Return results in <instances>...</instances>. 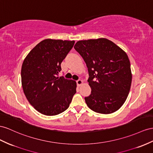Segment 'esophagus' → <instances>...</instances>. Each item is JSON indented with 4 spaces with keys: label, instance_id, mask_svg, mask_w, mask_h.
Returning <instances> with one entry per match:
<instances>
[{
    "label": "esophagus",
    "instance_id": "1",
    "mask_svg": "<svg viewBox=\"0 0 153 153\" xmlns=\"http://www.w3.org/2000/svg\"><path fill=\"white\" fill-rule=\"evenodd\" d=\"M76 83L78 86H80L82 83H83V81H82L81 79H78L76 81Z\"/></svg>",
    "mask_w": 153,
    "mask_h": 153
}]
</instances>
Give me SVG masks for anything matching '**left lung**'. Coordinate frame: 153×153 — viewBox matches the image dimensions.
Segmentation results:
<instances>
[{
  "label": "left lung",
  "instance_id": "left-lung-1",
  "mask_svg": "<svg viewBox=\"0 0 153 153\" xmlns=\"http://www.w3.org/2000/svg\"><path fill=\"white\" fill-rule=\"evenodd\" d=\"M74 49L88 68L91 94L85 97L88 107L97 113L111 114L122 106L132 82L127 53L107 39L79 41Z\"/></svg>",
  "mask_w": 153,
  "mask_h": 153
}]
</instances>
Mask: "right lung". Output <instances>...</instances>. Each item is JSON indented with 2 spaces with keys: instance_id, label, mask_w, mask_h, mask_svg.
Returning <instances> with one entry per match:
<instances>
[{
  "instance_id": "obj_1",
  "label": "right lung",
  "mask_w": 153,
  "mask_h": 153,
  "mask_svg": "<svg viewBox=\"0 0 153 153\" xmlns=\"http://www.w3.org/2000/svg\"><path fill=\"white\" fill-rule=\"evenodd\" d=\"M74 43V41L45 39L23 61V91L30 103L42 114L55 116L64 112L76 93L75 81L57 77L61 62Z\"/></svg>"
}]
</instances>
